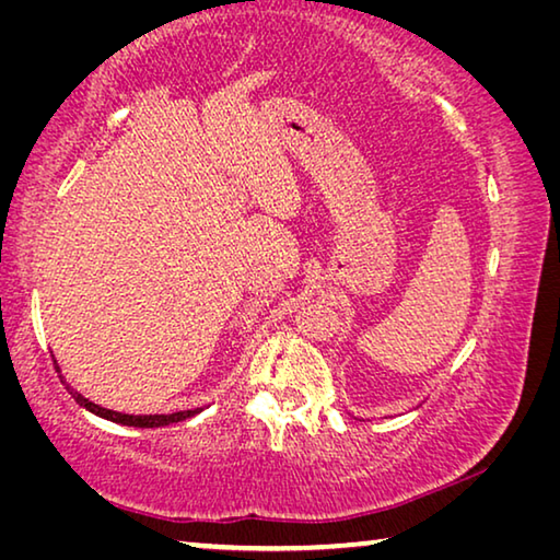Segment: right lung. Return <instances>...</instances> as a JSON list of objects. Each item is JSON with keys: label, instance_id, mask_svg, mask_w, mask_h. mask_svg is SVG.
<instances>
[{"label": "right lung", "instance_id": "obj_1", "mask_svg": "<svg viewBox=\"0 0 560 560\" xmlns=\"http://www.w3.org/2000/svg\"><path fill=\"white\" fill-rule=\"evenodd\" d=\"M54 365H56V360H54ZM56 371H59V368H56ZM63 385H66V381H63ZM66 390L71 393L75 402H79L81 407H86V410H91L93 415L106 417V420L118 422V424H130V428H165V424L187 420V417L200 412V407H197V410H183V412H173V415H122V412H113V410H106V407L86 400V397H83L81 393H75L69 385H66Z\"/></svg>", "mask_w": 560, "mask_h": 560}]
</instances>
